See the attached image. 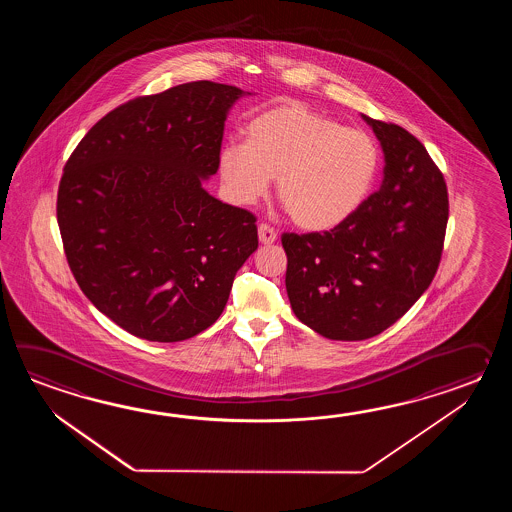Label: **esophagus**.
<instances>
[{"instance_id":"34e87169","label":"esophagus","mask_w":512,"mask_h":512,"mask_svg":"<svg viewBox=\"0 0 512 512\" xmlns=\"http://www.w3.org/2000/svg\"><path fill=\"white\" fill-rule=\"evenodd\" d=\"M258 238H260L261 245H272L274 241L278 240V234L269 225L261 223L260 227H258Z\"/></svg>"}]
</instances>
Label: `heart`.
Here are the masks:
<instances>
[{
	"instance_id": "b5f03b06",
	"label": "heart",
	"mask_w": 512,
	"mask_h": 512,
	"mask_svg": "<svg viewBox=\"0 0 512 512\" xmlns=\"http://www.w3.org/2000/svg\"><path fill=\"white\" fill-rule=\"evenodd\" d=\"M218 164L238 205H256L276 175V192L294 223L327 230L362 205L379 168V152L364 131L287 102L254 117L245 142L225 144Z\"/></svg>"
}]
</instances>
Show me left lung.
Instances as JSON below:
<instances>
[{"label":"left lung","instance_id":"left-lung-1","mask_svg":"<svg viewBox=\"0 0 512 512\" xmlns=\"http://www.w3.org/2000/svg\"><path fill=\"white\" fill-rule=\"evenodd\" d=\"M381 142L371 194L327 232L283 234L294 315L331 340H366L395 324L434 280L443 252L445 179L412 133L360 115Z\"/></svg>","mask_w":512,"mask_h":512}]
</instances>
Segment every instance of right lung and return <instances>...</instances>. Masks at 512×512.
Masks as SVG:
<instances>
[{
    "label": "right lung",
    "mask_w": 512,
    "mask_h": 512,
    "mask_svg": "<svg viewBox=\"0 0 512 512\" xmlns=\"http://www.w3.org/2000/svg\"><path fill=\"white\" fill-rule=\"evenodd\" d=\"M240 87H170L109 111L71 153L56 216L67 263L91 304L152 342L212 326L258 249L256 218L210 196Z\"/></svg>",
    "instance_id": "1"
}]
</instances>
